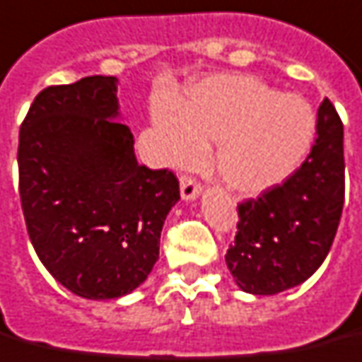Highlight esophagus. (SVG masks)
<instances>
[{"instance_id":"esophagus-1","label":"esophagus","mask_w":362,"mask_h":362,"mask_svg":"<svg viewBox=\"0 0 362 362\" xmlns=\"http://www.w3.org/2000/svg\"><path fill=\"white\" fill-rule=\"evenodd\" d=\"M180 194H182V199H195L197 195L202 194V184L192 178V176H180Z\"/></svg>"}]
</instances>
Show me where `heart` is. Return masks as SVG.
Instances as JSON below:
<instances>
[{"label": "heart", "instance_id": "b5f03b06", "mask_svg": "<svg viewBox=\"0 0 362 362\" xmlns=\"http://www.w3.org/2000/svg\"><path fill=\"white\" fill-rule=\"evenodd\" d=\"M153 115L173 163L188 165L203 146L216 144V173L242 195L263 194L290 178L317 132L315 111L303 98L278 93L247 74L203 80Z\"/></svg>", "mask_w": 362, "mask_h": 362}]
</instances>
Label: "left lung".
<instances>
[{"instance_id":"obj_1","label":"left lung","mask_w":362,"mask_h":362,"mask_svg":"<svg viewBox=\"0 0 362 362\" xmlns=\"http://www.w3.org/2000/svg\"><path fill=\"white\" fill-rule=\"evenodd\" d=\"M344 197V124L324 98L317 140L303 165L286 182L238 205L226 264L240 290L274 296L313 276L336 238Z\"/></svg>"}]
</instances>
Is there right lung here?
<instances>
[{"mask_svg":"<svg viewBox=\"0 0 362 362\" xmlns=\"http://www.w3.org/2000/svg\"><path fill=\"white\" fill-rule=\"evenodd\" d=\"M117 76H86L36 95L18 132V194L36 255L86 299L134 291L159 259L180 199L173 170H151L119 120Z\"/></svg>","mask_w":362,"mask_h":362,"instance_id":"add662e5","label":"right lung"}]
</instances>
